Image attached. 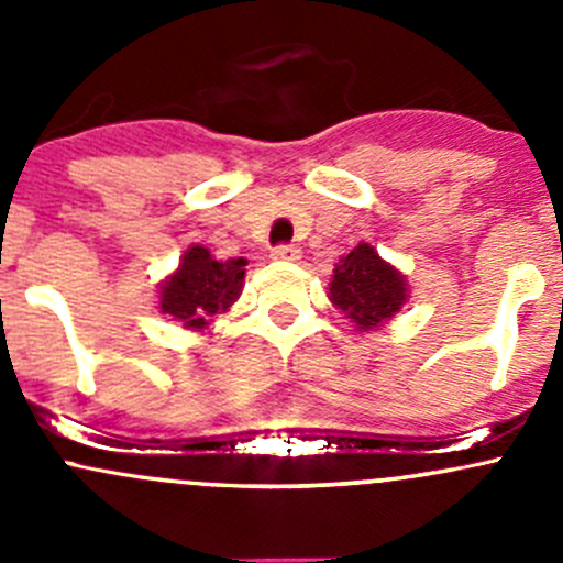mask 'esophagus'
Masks as SVG:
<instances>
[{"mask_svg": "<svg viewBox=\"0 0 563 563\" xmlns=\"http://www.w3.org/2000/svg\"><path fill=\"white\" fill-rule=\"evenodd\" d=\"M272 258L275 261H297L299 258V247H294V245H275L272 247Z\"/></svg>", "mask_w": 563, "mask_h": 563, "instance_id": "obj_1", "label": "esophagus"}]
</instances>
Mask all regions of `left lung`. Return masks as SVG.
<instances>
[{
  "label": "left lung",
  "instance_id": "1",
  "mask_svg": "<svg viewBox=\"0 0 563 563\" xmlns=\"http://www.w3.org/2000/svg\"><path fill=\"white\" fill-rule=\"evenodd\" d=\"M329 299L360 329H376L406 302V277L378 258L371 245H356L340 258Z\"/></svg>",
  "mask_w": 563,
  "mask_h": 563
}]
</instances>
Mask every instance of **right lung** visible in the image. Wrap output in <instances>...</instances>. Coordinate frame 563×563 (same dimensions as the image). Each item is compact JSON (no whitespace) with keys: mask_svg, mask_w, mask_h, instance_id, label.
Wrapping results in <instances>:
<instances>
[{"mask_svg":"<svg viewBox=\"0 0 563 563\" xmlns=\"http://www.w3.org/2000/svg\"><path fill=\"white\" fill-rule=\"evenodd\" d=\"M245 280V258L214 261L207 247L196 245L185 253L179 269L163 283L161 310L187 329H203L212 316L236 302Z\"/></svg>","mask_w":563,"mask_h":563,"instance_id":"add662e5","label":"right lung"}]
</instances>
